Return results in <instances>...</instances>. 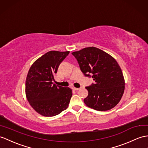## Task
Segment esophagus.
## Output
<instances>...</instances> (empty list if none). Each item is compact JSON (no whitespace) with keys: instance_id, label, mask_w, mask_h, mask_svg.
I'll use <instances>...</instances> for the list:
<instances>
[{"instance_id":"1","label":"esophagus","mask_w":148,"mask_h":148,"mask_svg":"<svg viewBox=\"0 0 148 148\" xmlns=\"http://www.w3.org/2000/svg\"><path fill=\"white\" fill-rule=\"evenodd\" d=\"M73 88V90H78L79 89H80V88H75V87H73V88Z\"/></svg>"}]
</instances>
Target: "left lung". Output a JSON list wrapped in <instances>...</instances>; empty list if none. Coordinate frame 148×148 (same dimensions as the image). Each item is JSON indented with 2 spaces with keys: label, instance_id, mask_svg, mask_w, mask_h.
<instances>
[{
  "label": "left lung",
  "instance_id": "obj_1",
  "mask_svg": "<svg viewBox=\"0 0 148 148\" xmlns=\"http://www.w3.org/2000/svg\"><path fill=\"white\" fill-rule=\"evenodd\" d=\"M72 55L85 76L95 81L85 87L88 95L84 103L99 111L114 108L119 102L125 88L123 74L116 60L95 47L85 48Z\"/></svg>",
  "mask_w": 148,
  "mask_h": 148
}]
</instances>
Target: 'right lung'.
Returning <instances> with one entry per match:
<instances>
[{
    "mask_svg": "<svg viewBox=\"0 0 148 148\" xmlns=\"http://www.w3.org/2000/svg\"><path fill=\"white\" fill-rule=\"evenodd\" d=\"M69 51H51L32 64L26 81V94L33 109L43 116L52 117L67 109L71 89L53 83L60 63Z\"/></svg>",
    "mask_w": 148,
    "mask_h": 148,
    "instance_id": "1",
    "label": "right lung"
}]
</instances>
